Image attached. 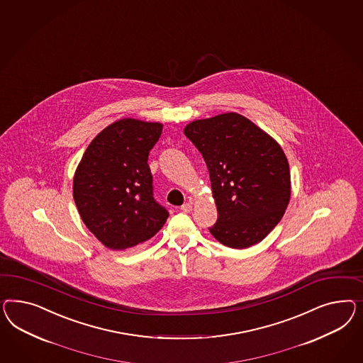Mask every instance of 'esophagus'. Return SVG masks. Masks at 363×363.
Masks as SVG:
<instances>
[{
    "mask_svg": "<svg viewBox=\"0 0 363 363\" xmlns=\"http://www.w3.org/2000/svg\"><path fill=\"white\" fill-rule=\"evenodd\" d=\"M180 209L183 211V212H191L192 211V204L191 203H184Z\"/></svg>",
    "mask_w": 363,
    "mask_h": 363,
    "instance_id": "34e87169",
    "label": "esophagus"
}]
</instances>
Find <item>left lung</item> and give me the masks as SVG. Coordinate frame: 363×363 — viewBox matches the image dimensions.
Listing matches in <instances>:
<instances>
[{"instance_id":"1","label":"left lung","mask_w":363,"mask_h":363,"mask_svg":"<svg viewBox=\"0 0 363 363\" xmlns=\"http://www.w3.org/2000/svg\"><path fill=\"white\" fill-rule=\"evenodd\" d=\"M184 134L209 171L218 207L212 236L233 249L267 238L290 200L289 163L280 145L236 113L194 121Z\"/></svg>"}]
</instances>
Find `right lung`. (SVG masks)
<instances>
[{"label":"right lung","instance_id":"obj_1","mask_svg":"<svg viewBox=\"0 0 363 363\" xmlns=\"http://www.w3.org/2000/svg\"><path fill=\"white\" fill-rule=\"evenodd\" d=\"M162 130L157 122L116 121L94 138L77 167L74 201L84 225L106 248H133L167 221L147 163Z\"/></svg>","mask_w":363,"mask_h":363}]
</instances>
